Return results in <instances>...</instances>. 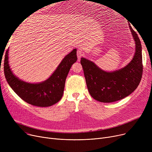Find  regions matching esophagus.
Here are the masks:
<instances>
[{"label": "esophagus", "mask_w": 152, "mask_h": 152, "mask_svg": "<svg viewBox=\"0 0 152 152\" xmlns=\"http://www.w3.org/2000/svg\"><path fill=\"white\" fill-rule=\"evenodd\" d=\"M83 56V51L81 49H79L77 50V60L78 61H80V58L81 57Z\"/></svg>", "instance_id": "1"}]
</instances>
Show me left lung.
<instances>
[{
    "label": "left lung",
    "mask_w": 152,
    "mask_h": 152,
    "mask_svg": "<svg viewBox=\"0 0 152 152\" xmlns=\"http://www.w3.org/2000/svg\"><path fill=\"white\" fill-rule=\"evenodd\" d=\"M135 42V52L132 61L124 68L113 72L102 70L87 59L81 58L87 89L95 100L110 103L125 98L138 87L142 76V46L136 32L129 26Z\"/></svg>",
    "instance_id": "8db88e82"
}]
</instances>
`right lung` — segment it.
<instances>
[{"label":"right lung","instance_id":"add662e5","mask_svg":"<svg viewBox=\"0 0 152 152\" xmlns=\"http://www.w3.org/2000/svg\"><path fill=\"white\" fill-rule=\"evenodd\" d=\"M5 52L4 74L7 81L13 91L24 101L40 107H50L61 99L66 78L73 63L77 61L75 49L63 59L52 75L46 81L39 84H30L20 80L12 72L9 65L8 52Z\"/></svg>","mask_w":152,"mask_h":152}]
</instances>
